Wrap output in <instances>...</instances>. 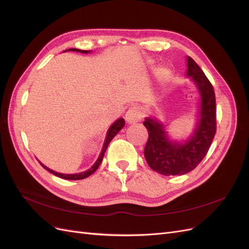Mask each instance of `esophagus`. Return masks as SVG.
Instances as JSON below:
<instances>
[{
  "label": "esophagus",
  "mask_w": 249,
  "mask_h": 249,
  "mask_svg": "<svg viewBox=\"0 0 249 249\" xmlns=\"http://www.w3.org/2000/svg\"><path fill=\"white\" fill-rule=\"evenodd\" d=\"M141 113H140V110L136 107H132L130 108L129 110H127V112L125 113V122L126 124H134L138 123L139 120L141 119Z\"/></svg>",
  "instance_id": "34e87169"
}]
</instances>
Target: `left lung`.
I'll use <instances>...</instances> for the list:
<instances>
[{
	"label": "left lung",
	"mask_w": 249,
	"mask_h": 249,
	"mask_svg": "<svg viewBox=\"0 0 249 249\" xmlns=\"http://www.w3.org/2000/svg\"><path fill=\"white\" fill-rule=\"evenodd\" d=\"M186 77L197 90L198 112L192 132L183 139H173L168 124L148 116L143 124L148 140L144 157L148 166L163 176H182L193 170L205 158L216 133V102L212 85L194 60L187 56Z\"/></svg>",
	"instance_id": "left-lung-1"
}]
</instances>
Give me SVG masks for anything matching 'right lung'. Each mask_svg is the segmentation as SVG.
I'll return each mask as SVG.
<instances>
[{"label": "right lung", "mask_w": 249, "mask_h": 249, "mask_svg": "<svg viewBox=\"0 0 249 249\" xmlns=\"http://www.w3.org/2000/svg\"><path fill=\"white\" fill-rule=\"evenodd\" d=\"M78 52V53H82V54H89V53H91V51H84V50H79V49H69V50H65L64 52ZM124 126V118H118L116 119L114 123H113L110 126L109 129L107 131V134H106V138H105V141H104V144H103V147H102V150L101 153L99 155V158H97V160L95 161V163L92 165L91 167H90L89 169L85 170V171H82V172H78V173H61V172H57V171H54L50 169L49 167H47L46 165H43L40 161V165L44 168L47 169L49 172L53 173V175L56 176V177H59L61 178H64V179H71V180H76V179H83V178H88L89 176H91L92 173L99 168L100 164L102 163L103 161V158H104V155L105 153H106V149L108 147V145L110 144L111 140L114 138L117 133L123 129V127Z\"/></svg>", "instance_id": "add662e5"}]
</instances>
